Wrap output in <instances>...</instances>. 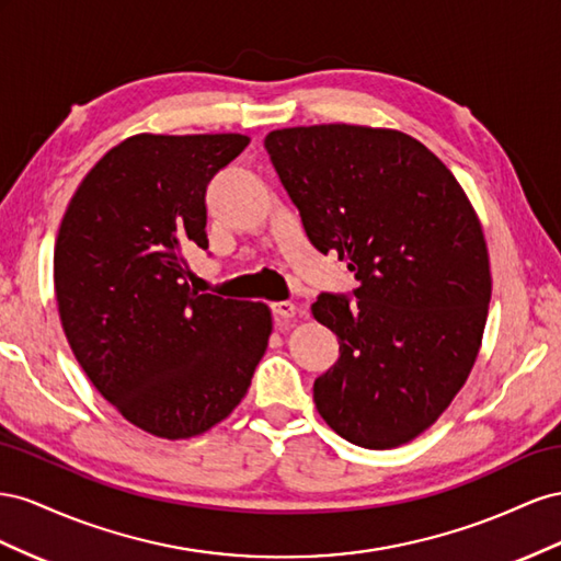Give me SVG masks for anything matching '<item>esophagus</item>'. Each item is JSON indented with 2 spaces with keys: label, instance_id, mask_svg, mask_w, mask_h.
<instances>
[{
  "label": "esophagus",
  "instance_id": "obj_1",
  "mask_svg": "<svg viewBox=\"0 0 561 561\" xmlns=\"http://www.w3.org/2000/svg\"><path fill=\"white\" fill-rule=\"evenodd\" d=\"M272 312L277 314V319H294L302 310H300V306H296V302H291V300H279V302H275V306H272Z\"/></svg>",
  "mask_w": 561,
  "mask_h": 561
}]
</instances>
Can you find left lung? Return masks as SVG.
Instances as JSON below:
<instances>
[{
	"mask_svg": "<svg viewBox=\"0 0 561 561\" xmlns=\"http://www.w3.org/2000/svg\"><path fill=\"white\" fill-rule=\"evenodd\" d=\"M265 148L314 249L339 253L359 282L357 302H312L341 343L314 380L317 411L364 449L402 446L449 409L482 347V222L442 159L397 129L291 126Z\"/></svg>",
	"mask_w": 561,
	"mask_h": 561,
	"instance_id": "8db88e82",
	"label": "left lung"
}]
</instances>
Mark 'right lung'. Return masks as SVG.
I'll return each mask as SVG.
<instances>
[{
    "instance_id": "1",
    "label": "right lung",
    "mask_w": 561,
    "mask_h": 561,
    "mask_svg": "<svg viewBox=\"0 0 561 561\" xmlns=\"http://www.w3.org/2000/svg\"><path fill=\"white\" fill-rule=\"evenodd\" d=\"M242 134H136L77 185L60 220L54 289L93 388L162 439L204 435L242 402L267 350L265 302L190 289V249H209L206 185Z\"/></svg>"
}]
</instances>
